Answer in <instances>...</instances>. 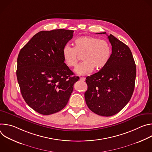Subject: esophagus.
Listing matches in <instances>:
<instances>
[{"mask_svg":"<svg viewBox=\"0 0 152 152\" xmlns=\"http://www.w3.org/2000/svg\"><path fill=\"white\" fill-rule=\"evenodd\" d=\"M80 80L81 81H85V78L83 77H80Z\"/></svg>","mask_w":152,"mask_h":152,"instance_id":"34e87169","label":"esophagus"}]
</instances>
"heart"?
<instances>
[{"label": "heart", "instance_id": "heart-1", "mask_svg": "<svg viewBox=\"0 0 152 152\" xmlns=\"http://www.w3.org/2000/svg\"><path fill=\"white\" fill-rule=\"evenodd\" d=\"M78 55L83 61L75 72L80 75L91 73L94 69L100 70L109 62L112 55V48L109 42L90 36H83L75 41L74 47L65 46L62 51L64 63L69 67H75Z\"/></svg>", "mask_w": 152, "mask_h": 152}]
</instances>
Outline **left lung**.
<instances>
[{
    "label": "left lung",
    "mask_w": 152,
    "mask_h": 152,
    "mask_svg": "<svg viewBox=\"0 0 152 152\" xmlns=\"http://www.w3.org/2000/svg\"><path fill=\"white\" fill-rule=\"evenodd\" d=\"M107 38L112 46L111 59L99 72L86 77L88 89L85 93L89 109L104 117L117 114L127 104L136 78L135 63L129 48L111 34Z\"/></svg>",
    "instance_id": "left-lung-1"
}]
</instances>
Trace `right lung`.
<instances>
[{
    "instance_id": "obj_1",
    "label": "right lung",
    "mask_w": 152,
    "mask_h": 152,
    "mask_svg": "<svg viewBox=\"0 0 152 152\" xmlns=\"http://www.w3.org/2000/svg\"><path fill=\"white\" fill-rule=\"evenodd\" d=\"M73 31L55 29L36 34L18 55L17 77L26 103L36 112L50 115L67 104L79 77L64 63L63 48Z\"/></svg>"
}]
</instances>
